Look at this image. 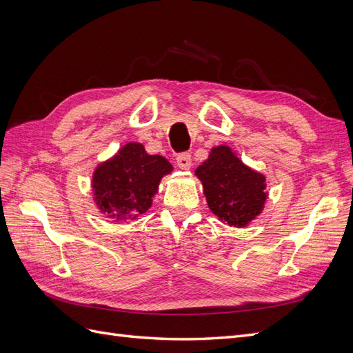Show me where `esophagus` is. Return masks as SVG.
<instances>
[{
	"label": "esophagus",
	"instance_id": "esophagus-1",
	"mask_svg": "<svg viewBox=\"0 0 353 353\" xmlns=\"http://www.w3.org/2000/svg\"><path fill=\"white\" fill-rule=\"evenodd\" d=\"M176 165L181 169L188 170L191 168V165H193V159H191V154L190 153H179L176 156Z\"/></svg>",
	"mask_w": 353,
	"mask_h": 353
}]
</instances>
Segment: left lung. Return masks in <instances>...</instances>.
<instances>
[{
  "mask_svg": "<svg viewBox=\"0 0 353 353\" xmlns=\"http://www.w3.org/2000/svg\"><path fill=\"white\" fill-rule=\"evenodd\" d=\"M196 175L209 209L222 222L241 228L261 215L268 197L265 176L245 166L228 145L213 147Z\"/></svg>",
  "mask_w": 353,
  "mask_h": 353,
  "instance_id": "8db88e82",
  "label": "left lung"
}]
</instances>
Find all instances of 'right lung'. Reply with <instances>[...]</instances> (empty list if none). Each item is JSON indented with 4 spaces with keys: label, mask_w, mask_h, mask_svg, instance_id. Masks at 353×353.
<instances>
[{
    "label": "right lung",
    "mask_w": 353,
    "mask_h": 353,
    "mask_svg": "<svg viewBox=\"0 0 353 353\" xmlns=\"http://www.w3.org/2000/svg\"><path fill=\"white\" fill-rule=\"evenodd\" d=\"M170 172L172 165L163 156L148 154L140 143H128L95 169L94 200L109 218L135 219L152 206L160 179Z\"/></svg>",
    "instance_id": "right-lung-1"
}]
</instances>
